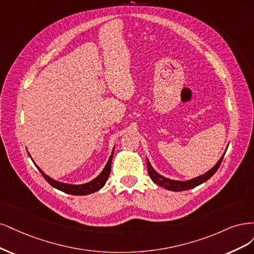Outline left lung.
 <instances>
[{
	"mask_svg": "<svg viewBox=\"0 0 254 254\" xmlns=\"http://www.w3.org/2000/svg\"><path fill=\"white\" fill-rule=\"evenodd\" d=\"M226 152L223 154V156L219 158V160L217 161L216 165L210 169L208 172H206V173L200 175V176H197L195 178H192V179H189V181H185V182H181V181H173V179H170V178H167V177H163L161 176L160 174H158L156 171H155L153 169V167L151 166L150 161L148 160V158H146V166H148V173H149V176L151 177L152 181L157 184L158 186L160 187H163L165 189L167 190H170V191H175V192H178V191H186V190H190V189H193V188L197 187L199 185H201L202 183L207 182L208 179L210 177H212L214 175L215 172L217 171V169L219 168L220 163H222V160L225 156Z\"/></svg>",
	"mask_w": 254,
	"mask_h": 254,
	"instance_id": "1",
	"label": "left lung"
}]
</instances>
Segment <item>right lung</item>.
I'll return each mask as SVG.
<instances>
[{
    "label": "right lung",
    "instance_id": "1",
    "mask_svg": "<svg viewBox=\"0 0 254 254\" xmlns=\"http://www.w3.org/2000/svg\"><path fill=\"white\" fill-rule=\"evenodd\" d=\"M29 155V153H28ZM113 155H114V149L112 151L111 156L109 158V161L106 162V165L103 169V171L101 173L98 175L96 178H94L93 181H91L89 183L86 184H82V185H70V184H64V183H60V182H57L55 179H53L52 177L47 176L44 172L41 170L36 163L35 166L37 167V169L40 171V173L43 175V177L45 178V181L50 184L52 187L56 188V189H58L64 193H67V194H71V195H87V194H91L94 193L98 190H100L101 188L105 185L106 181H108V178L110 176L111 173V165H112V160H113ZM30 156V155H29ZM34 161V160H32Z\"/></svg>",
    "mask_w": 254,
    "mask_h": 254
}]
</instances>
